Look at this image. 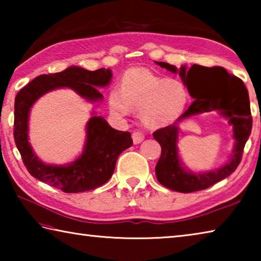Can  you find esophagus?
Returning a JSON list of instances; mask_svg holds the SVG:
<instances>
[{
    "label": "esophagus",
    "instance_id": "esophagus-1",
    "mask_svg": "<svg viewBox=\"0 0 261 261\" xmlns=\"http://www.w3.org/2000/svg\"><path fill=\"white\" fill-rule=\"evenodd\" d=\"M145 136L141 131H134L132 132V139H134V143L135 144H139L141 141L144 140Z\"/></svg>",
    "mask_w": 261,
    "mask_h": 261
}]
</instances>
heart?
Instances as JSON below:
<instances>
[{
	"label": "heart",
	"instance_id": "b5f03b06",
	"mask_svg": "<svg viewBox=\"0 0 261 261\" xmlns=\"http://www.w3.org/2000/svg\"><path fill=\"white\" fill-rule=\"evenodd\" d=\"M189 93L183 83L159 77L146 69H130L123 74L120 90L109 94V108L115 114H127L130 107L141 109L149 126L175 121L188 103Z\"/></svg>",
	"mask_w": 261,
	"mask_h": 261
}]
</instances>
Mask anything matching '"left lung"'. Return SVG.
<instances>
[{"label":"left lung","instance_id":"1","mask_svg":"<svg viewBox=\"0 0 261 261\" xmlns=\"http://www.w3.org/2000/svg\"><path fill=\"white\" fill-rule=\"evenodd\" d=\"M161 68L177 72L174 65L166 62H156ZM180 78L187 85L190 95L194 99L190 107L180 115L177 121L192 114L221 110L229 118L234 126L237 139L234 155L230 163L216 172L204 174H192L180 167L177 148L176 123L158 129L153 134L161 146V155L155 166L156 178L163 187L182 193H191L205 190L231 175L241 163L243 151L252 129V116L250 113V100L244 83L222 67H202L193 64L187 70H178Z\"/></svg>","mask_w":261,"mask_h":261}]
</instances>
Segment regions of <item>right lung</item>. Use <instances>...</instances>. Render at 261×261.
<instances>
[{
  "label": "right lung",
  "instance_id": "obj_1",
  "mask_svg": "<svg viewBox=\"0 0 261 261\" xmlns=\"http://www.w3.org/2000/svg\"><path fill=\"white\" fill-rule=\"evenodd\" d=\"M112 78L109 69L88 71L70 67L62 72L41 74L17 93L15 99L14 138L26 169L33 177L67 193L90 191L108 182L117 158L134 141L130 132L113 129L106 120L93 116L87 123V141L82 156L64 167L48 166L34 155L28 141L30 108L46 92L57 87H70L90 101L102 99L96 90Z\"/></svg>",
  "mask_w": 261,
  "mask_h": 261
}]
</instances>
